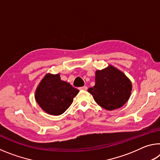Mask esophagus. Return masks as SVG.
<instances>
[{"instance_id":"obj_1","label":"esophagus","mask_w":160,"mask_h":160,"mask_svg":"<svg viewBox=\"0 0 160 160\" xmlns=\"http://www.w3.org/2000/svg\"><path fill=\"white\" fill-rule=\"evenodd\" d=\"M79 90H88V87H87V86L81 87V88H79Z\"/></svg>"}]
</instances>
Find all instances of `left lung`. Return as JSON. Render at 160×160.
<instances>
[{
  "label": "left lung",
  "instance_id": "1",
  "mask_svg": "<svg viewBox=\"0 0 160 160\" xmlns=\"http://www.w3.org/2000/svg\"><path fill=\"white\" fill-rule=\"evenodd\" d=\"M132 83L120 70L109 65L95 72V85L88 89L97 104L112 111L121 108L129 99Z\"/></svg>",
  "mask_w": 160,
  "mask_h": 160
}]
</instances>
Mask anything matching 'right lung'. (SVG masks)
<instances>
[{"label": "right lung", "mask_w": 160, "mask_h": 160, "mask_svg": "<svg viewBox=\"0 0 160 160\" xmlns=\"http://www.w3.org/2000/svg\"><path fill=\"white\" fill-rule=\"evenodd\" d=\"M78 92L70 83L61 80L59 73H47L38 85L34 97L46 113L58 116L68 109Z\"/></svg>", "instance_id": "1"}]
</instances>
